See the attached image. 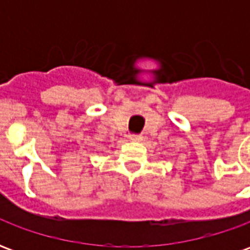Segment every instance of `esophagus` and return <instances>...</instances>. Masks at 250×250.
Returning a JSON list of instances; mask_svg holds the SVG:
<instances>
[{
	"label": "esophagus",
	"mask_w": 250,
	"mask_h": 250,
	"mask_svg": "<svg viewBox=\"0 0 250 250\" xmlns=\"http://www.w3.org/2000/svg\"><path fill=\"white\" fill-rule=\"evenodd\" d=\"M128 139H130V141H132V142H141L142 136L136 135V134H131V135L128 136Z\"/></svg>",
	"instance_id": "1"
}]
</instances>
